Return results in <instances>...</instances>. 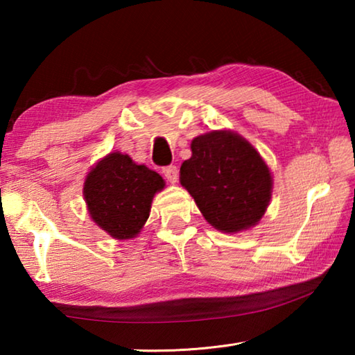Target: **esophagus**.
I'll return each instance as SVG.
<instances>
[{
	"mask_svg": "<svg viewBox=\"0 0 355 355\" xmlns=\"http://www.w3.org/2000/svg\"><path fill=\"white\" fill-rule=\"evenodd\" d=\"M163 173H164V177L169 180L171 183H175L177 180H178V171H177L175 166H166V167H163Z\"/></svg>",
	"mask_w": 355,
	"mask_h": 355,
	"instance_id": "esophagus-1",
	"label": "esophagus"
}]
</instances>
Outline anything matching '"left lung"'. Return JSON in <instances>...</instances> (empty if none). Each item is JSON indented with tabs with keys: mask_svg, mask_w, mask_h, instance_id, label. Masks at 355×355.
<instances>
[{
	"mask_svg": "<svg viewBox=\"0 0 355 355\" xmlns=\"http://www.w3.org/2000/svg\"><path fill=\"white\" fill-rule=\"evenodd\" d=\"M180 182L205 219L218 230L236 233L255 225L271 199V172L260 153L232 131H211L191 144Z\"/></svg>",
	"mask_w": 355,
	"mask_h": 355,
	"instance_id": "8db88e82",
	"label": "left lung"
}]
</instances>
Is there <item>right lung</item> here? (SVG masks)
<instances>
[{
	"instance_id": "1",
	"label": "right lung",
	"mask_w": 355,
	"mask_h": 355,
	"mask_svg": "<svg viewBox=\"0 0 355 355\" xmlns=\"http://www.w3.org/2000/svg\"><path fill=\"white\" fill-rule=\"evenodd\" d=\"M164 180L128 155L110 153L89 172L84 183L91 218L117 239L136 236L146 224L155 192Z\"/></svg>"
}]
</instances>
